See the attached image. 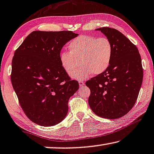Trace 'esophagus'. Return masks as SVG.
<instances>
[{"label": "esophagus", "instance_id": "obj_1", "mask_svg": "<svg viewBox=\"0 0 154 154\" xmlns=\"http://www.w3.org/2000/svg\"><path fill=\"white\" fill-rule=\"evenodd\" d=\"M79 83L80 87H82V86H84V85H85V82L83 81H81V80L79 81Z\"/></svg>", "mask_w": 154, "mask_h": 154}]
</instances>
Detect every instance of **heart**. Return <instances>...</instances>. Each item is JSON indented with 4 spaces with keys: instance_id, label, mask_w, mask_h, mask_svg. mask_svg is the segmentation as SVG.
I'll use <instances>...</instances> for the list:
<instances>
[{
    "instance_id": "b5f03b06",
    "label": "heart",
    "mask_w": 154,
    "mask_h": 154,
    "mask_svg": "<svg viewBox=\"0 0 154 154\" xmlns=\"http://www.w3.org/2000/svg\"><path fill=\"white\" fill-rule=\"evenodd\" d=\"M67 48L69 52H61L59 60L64 71L72 74L73 79L84 80L92 73L102 74L110 65L113 47L107 38L80 36L71 41ZM79 62L81 66L75 71Z\"/></svg>"
}]
</instances>
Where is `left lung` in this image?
<instances>
[{
	"mask_svg": "<svg viewBox=\"0 0 154 154\" xmlns=\"http://www.w3.org/2000/svg\"><path fill=\"white\" fill-rule=\"evenodd\" d=\"M96 30L112 42L113 54L107 69L85 83L91 91L88 103L98 116L116 119L127 114L138 98L143 79L141 57L136 45L119 31Z\"/></svg>",
	"mask_w": 154,
	"mask_h": 154,
	"instance_id": "obj_1",
	"label": "left lung"
}]
</instances>
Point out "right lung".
Segmentation results:
<instances>
[{
  "label": "right lung",
  "instance_id": "obj_1",
  "mask_svg": "<svg viewBox=\"0 0 154 154\" xmlns=\"http://www.w3.org/2000/svg\"><path fill=\"white\" fill-rule=\"evenodd\" d=\"M79 36L71 31H34L16 49L11 80L26 116L38 125L58 124L68 112V101L79 88L61 67L63 47Z\"/></svg>",
  "mask_w": 154,
  "mask_h": 154
}]
</instances>
